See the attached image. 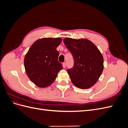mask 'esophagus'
<instances>
[{
	"label": "esophagus",
	"instance_id": "obj_1",
	"mask_svg": "<svg viewBox=\"0 0 128 128\" xmlns=\"http://www.w3.org/2000/svg\"><path fill=\"white\" fill-rule=\"evenodd\" d=\"M62 67L64 68H66V62H64L62 64Z\"/></svg>",
	"mask_w": 128,
	"mask_h": 128
}]
</instances>
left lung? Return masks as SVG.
Masks as SVG:
<instances>
[{"mask_svg":"<svg viewBox=\"0 0 128 128\" xmlns=\"http://www.w3.org/2000/svg\"><path fill=\"white\" fill-rule=\"evenodd\" d=\"M64 42L74 60V66L67 72L72 82L81 89L91 88L104 69V58L98 48L86 38H65Z\"/></svg>","mask_w":128,"mask_h":128,"instance_id":"1","label":"left lung"}]
</instances>
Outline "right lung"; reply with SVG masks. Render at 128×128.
I'll return each mask as SVG.
<instances>
[{"mask_svg": "<svg viewBox=\"0 0 128 128\" xmlns=\"http://www.w3.org/2000/svg\"><path fill=\"white\" fill-rule=\"evenodd\" d=\"M62 42L61 38H42L30 46L24 59L27 76L39 88L49 86L62 69L58 60L56 48Z\"/></svg>", "mask_w": 128, "mask_h": 128, "instance_id": "1", "label": "right lung"}]
</instances>
